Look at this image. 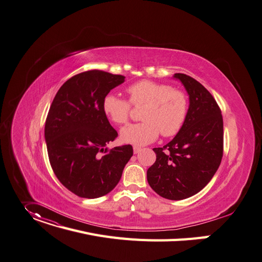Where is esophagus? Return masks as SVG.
<instances>
[{"label": "esophagus", "mask_w": 262, "mask_h": 262, "mask_svg": "<svg viewBox=\"0 0 262 262\" xmlns=\"http://www.w3.org/2000/svg\"><path fill=\"white\" fill-rule=\"evenodd\" d=\"M141 151V147L139 146H134V154H138Z\"/></svg>", "instance_id": "1"}]
</instances>
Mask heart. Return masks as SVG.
<instances>
[{
	"instance_id": "heart-1",
	"label": "heart",
	"mask_w": 262,
	"mask_h": 262,
	"mask_svg": "<svg viewBox=\"0 0 262 262\" xmlns=\"http://www.w3.org/2000/svg\"><path fill=\"white\" fill-rule=\"evenodd\" d=\"M128 100L114 94H106L102 110L108 120L122 125L128 120L132 105L143 106V121L129 124L121 129L120 137L125 143L146 145L154 142L159 134L163 137L176 136L183 127L189 111V99L185 92L170 84L152 80H141L126 89Z\"/></svg>"
}]
</instances>
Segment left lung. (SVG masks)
<instances>
[{
	"mask_svg": "<svg viewBox=\"0 0 262 262\" xmlns=\"http://www.w3.org/2000/svg\"><path fill=\"white\" fill-rule=\"evenodd\" d=\"M173 77L189 95L188 116L169 143L154 148L157 160L147 170V181L160 196L180 201L200 192L219 169L224 122L217 102L202 83L182 73Z\"/></svg>",
	"mask_w": 262,
	"mask_h": 262,
	"instance_id": "obj_1",
	"label": "left lung"
}]
</instances>
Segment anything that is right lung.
<instances>
[{
	"label": "right lung",
	"instance_id": "obj_1",
	"mask_svg": "<svg viewBox=\"0 0 262 262\" xmlns=\"http://www.w3.org/2000/svg\"><path fill=\"white\" fill-rule=\"evenodd\" d=\"M124 76L91 70L68 79L58 90L45 124V139L54 174L79 198L111 192L133 156L132 145L106 148L118 133L102 110L106 94Z\"/></svg>",
	"mask_w": 262,
	"mask_h": 262
}]
</instances>
